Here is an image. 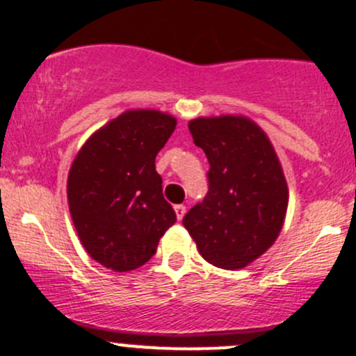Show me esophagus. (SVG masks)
I'll return each instance as SVG.
<instances>
[{
  "label": "esophagus",
  "instance_id": "obj_1",
  "mask_svg": "<svg viewBox=\"0 0 356 356\" xmlns=\"http://www.w3.org/2000/svg\"><path fill=\"white\" fill-rule=\"evenodd\" d=\"M174 210H175V215H177V220H182V218H184V215H186L184 204H175Z\"/></svg>",
  "mask_w": 356,
  "mask_h": 356
}]
</instances>
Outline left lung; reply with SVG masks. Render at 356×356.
<instances>
[{"instance_id":"8db88e82","label":"left lung","mask_w":356,"mask_h":356,"mask_svg":"<svg viewBox=\"0 0 356 356\" xmlns=\"http://www.w3.org/2000/svg\"><path fill=\"white\" fill-rule=\"evenodd\" d=\"M210 163L208 193L182 218L201 257L225 270L245 268L277 239L288 210V182L264 129L245 115L189 120Z\"/></svg>"}]
</instances>
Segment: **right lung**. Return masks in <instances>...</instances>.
Listing matches in <instances>:
<instances>
[{
  "label": "right lung",
  "instance_id": "right-lung-1",
  "mask_svg": "<svg viewBox=\"0 0 356 356\" xmlns=\"http://www.w3.org/2000/svg\"><path fill=\"white\" fill-rule=\"evenodd\" d=\"M177 120L158 110H127L79 149L67 179L72 222L89 257L115 272L145 265L175 224L155 158Z\"/></svg>",
  "mask_w": 356,
  "mask_h": 356
}]
</instances>
